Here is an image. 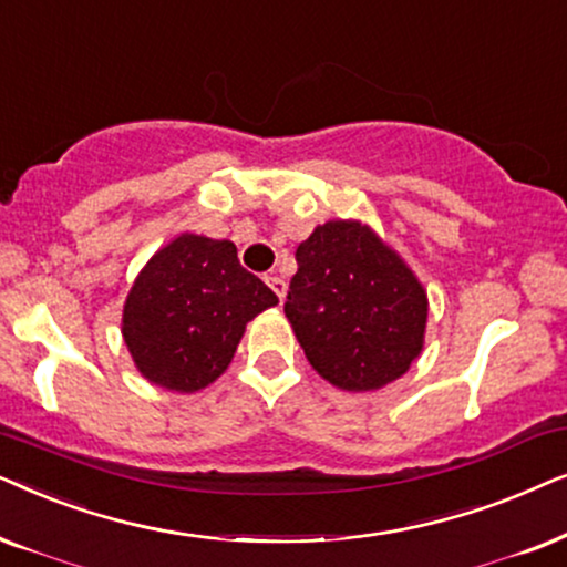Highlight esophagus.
I'll use <instances>...</instances> for the list:
<instances>
[{"label":"esophagus","mask_w":567,"mask_h":567,"mask_svg":"<svg viewBox=\"0 0 567 567\" xmlns=\"http://www.w3.org/2000/svg\"><path fill=\"white\" fill-rule=\"evenodd\" d=\"M267 285L271 290H275V296L282 300L285 298V279L282 277H277V275H269L267 277Z\"/></svg>","instance_id":"34e87169"}]
</instances>
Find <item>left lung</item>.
<instances>
[{
    "label": "left lung",
    "instance_id": "obj_1",
    "mask_svg": "<svg viewBox=\"0 0 567 567\" xmlns=\"http://www.w3.org/2000/svg\"><path fill=\"white\" fill-rule=\"evenodd\" d=\"M288 316L313 371L344 391L402 379L425 347L427 290L360 220L316 225L296 251Z\"/></svg>",
    "mask_w": 567,
    "mask_h": 567
}]
</instances>
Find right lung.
Instances as JSON below:
<instances>
[{"label":"right lung","mask_w":567,"mask_h":567,"mask_svg":"<svg viewBox=\"0 0 567 567\" xmlns=\"http://www.w3.org/2000/svg\"><path fill=\"white\" fill-rule=\"evenodd\" d=\"M277 303L275 292L240 267L233 240L181 233L134 279L121 334L142 379L194 394L228 371L246 323Z\"/></svg>","instance_id":"right-lung-1"}]
</instances>
